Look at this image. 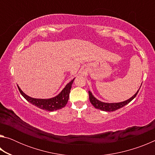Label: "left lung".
Returning <instances> with one entry per match:
<instances>
[{"label":"left lung","mask_w":155,"mask_h":155,"mask_svg":"<svg viewBox=\"0 0 155 155\" xmlns=\"http://www.w3.org/2000/svg\"><path fill=\"white\" fill-rule=\"evenodd\" d=\"M142 84V83H141ZM141 87V86H140ZM140 89L137 90V92L135 93V95H133L130 98L127 100V101L120 102V103H103V102L100 101L99 100L96 99L95 97H94L90 91H89V96H90V101L92 105L95 107L96 109H101L102 111H116V110L122 108L125 105H127V104L130 103L131 101H133V99L135 98V96H137Z\"/></svg>","instance_id":"obj_1"}]
</instances>
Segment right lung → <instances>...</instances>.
Returning <instances> with one entry per match:
<instances>
[{
	"instance_id": "add662e5",
	"label": "right lung",
	"mask_w": 155,
	"mask_h": 155,
	"mask_svg": "<svg viewBox=\"0 0 155 155\" xmlns=\"http://www.w3.org/2000/svg\"><path fill=\"white\" fill-rule=\"evenodd\" d=\"M74 80V78L70 81V83H68L67 85H65V87L64 88V90H63L58 95L53 97V98L48 99L31 98V97L27 96V94H25L23 92L18 86V87L22 96L24 97L28 102H29L30 103L43 110H46V111H56V110L63 108V107H64L65 106V104H67L68 99H69L70 90H71L72 85Z\"/></svg>"
}]
</instances>
